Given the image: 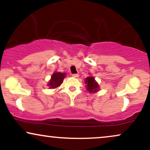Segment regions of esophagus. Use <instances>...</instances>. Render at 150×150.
<instances>
[{
    "mask_svg": "<svg viewBox=\"0 0 150 150\" xmlns=\"http://www.w3.org/2000/svg\"><path fill=\"white\" fill-rule=\"evenodd\" d=\"M72 76L74 77V78H77V77H79V74H72Z\"/></svg>",
    "mask_w": 150,
    "mask_h": 150,
    "instance_id": "1",
    "label": "esophagus"
}]
</instances>
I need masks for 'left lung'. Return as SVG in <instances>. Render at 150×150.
Masks as SVG:
<instances>
[{"label": "left lung", "instance_id": "1", "mask_svg": "<svg viewBox=\"0 0 150 150\" xmlns=\"http://www.w3.org/2000/svg\"><path fill=\"white\" fill-rule=\"evenodd\" d=\"M85 83L87 84V90H88V91H89L90 93L97 92L98 90H99V85H98L97 83L95 81L94 77H87L86 79V81H85Z\"/></svg>", "mask_w": 150, "mask_h": 150}]
</instances>
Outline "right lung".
<instances>
[{"label":"right lung","mask_w":150,"mask_h":150,"mask_svg":"<svg viewBox=\"0 0 150 150\" xmlns=\"http://www.w3.org/2000/svg\"><path fill=\"white\" fill-rule=\"evenodd\" d=\"M65 77V74L60 72H55L51 76V79L49 81L48 86L50 88H55L60 86L63 81V79Z\"/></svg>","instance_id":"obj_1"}]
</instances>
